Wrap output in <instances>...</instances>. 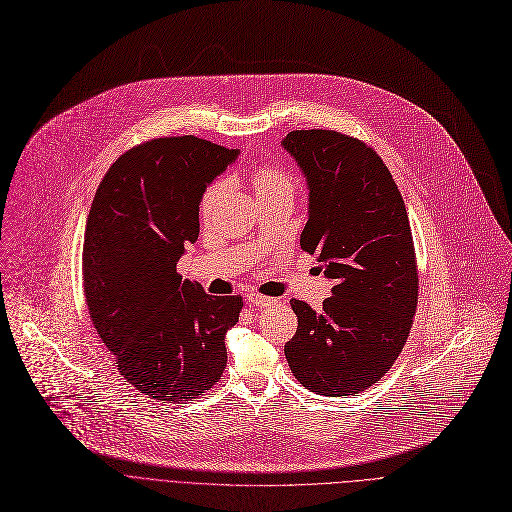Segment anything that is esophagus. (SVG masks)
<instances>
[{"instance_id":"esophagus-1","label":"esophagus","mask_w":512,"mask_h":512,"mask_svg":"<svg viewBox=\"0 0 512 512\" xmlns=\"http://www.w3.org/2000/svg\"><path fill=\"white\" fill-rule=\"evenodd\" d=\"M247 303L253 305V307H270V305H274L276 301L270 299V297H263V294L249 292V294H247Z\"/></svg>"}]
</instances>
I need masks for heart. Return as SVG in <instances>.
<instances>
[{"mask_svg": "<svg viewBox=\"0 0 512 512\" xmlns=\"http://www.w3.org/2000/svg\"><path fill=\"white\" fill-rule=\"evenodd\" d=\"M253 184L257 195L261 193H270V191H280V188H292V178L286 174V170L278 164H272V161H265V164H259L253 172ZM224 182H215L209 191L205 193L201 201V211L207 215L213 209L215 199L222 193Z\"/></svg>", "mask_w": 512, "mask_h": 512, "instance_id": "1", "label": "heart"}]
</instances>
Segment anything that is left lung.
I'll return each mask as SVG.
<instances>
[{
    "instance_id": "obj_1",
    "label": "left lung",
    "mask_w": 512,
    "mask_h": 512,
    "mask_svg": "<svg viewBox=\"0 0 512 512\" xmlns=\"http://www.w3.org/2000/svg\"><path fill=\"white\" fill-rule=\"evenodd\" d=\"M282 147L309 186L301 249L334 280L319 311L290 301L299 328L284 355L307 390L359 394L388 373L417 309L407 207L382 157L359 139L336 130H292Z\"/></svg>"
}]
</instances>
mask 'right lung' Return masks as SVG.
<instances>
[{
	"mask_svg": "<svg viewBox=\"0 0 512 512\" xmlns=\"http://www.w3.org/2000/svg\"><path fill=\"white\" fill-rule=\"evenodd\" d=\"M238 157L193 134L128 149L103 176L85 230L93 326L124 380L155 400L195 398L222 378L242 299L211 297L176 263L199 238L207 186Z\"/></svg>",
	"mask_w": 512,
	"mask_h": 512,
	"instance_id": "1",
	"label": "right lung"
}]
</instances>
